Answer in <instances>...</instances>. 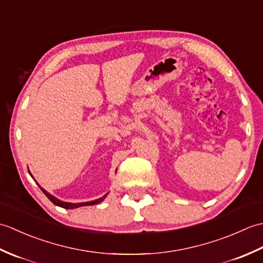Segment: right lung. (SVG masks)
Returning a JSON list of instances; mask_svg holds the SVG:
<instances>
[{
  "mask_svg": "<svg viewBox=\"0 0 263 263\" xmlns=\"http://www.w3.org/2000/svg\"><path fill=\"white\" fill-rule=\"evenodd\" d=\"M41 190L42 191L45 193V195L46 197L52 201V202L54 203V204H57V205H59V206H62V208H65V209H73V208H79V206H83V205H92V204H97V203H99V202H102V201L105 199V197H106V194L104 195V197H102V198H99V199H97V200H93V201H89V202H81V203H70V202H63V201H60V200H58L57 198H54L53 195H51L49 193H47L45 190H44L43 187H41Z\"/></svg>",
  "mask_w": 263,
  "mask_h": 263,
  "instance_id": "obj_1",
  "label": "right lung"
}]
</instances>
